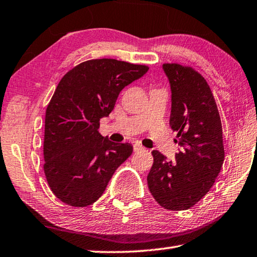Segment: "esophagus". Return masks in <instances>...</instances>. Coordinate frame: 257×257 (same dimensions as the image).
Listing matches in <instances>:
<instances>
[{
	"label": "esophagus",
	"mask_w": 257,
	"mask_h": 257,
	"mask_svg": "<svg viewBox=\"0 0 257 257\" xmlns=\"http://www.w3.org/2000/svg\"><path fill=\"white\" fill-rule=\"evenodd\" d=\"M144 150V148L142 147V145H140V144H134L133 145V151L134 152H140V151H143Z\"/></svg>",
	"instance_id": "1"
}]
</instances>
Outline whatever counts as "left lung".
I'll return each mask as SVG.
<instances>
[{
    "label": "left lung",
    "mask_w": 257,
    "mask_h": 257,
    "mask_svg": "<svg viewBox=\"0 0 257 257\" xmlns=\"http://www.w3.org/2000/svg\"><path fill=\"white\" fill-rule=\"evenodd\" d=\"M172 93L171 128L181 147L174 161L157 150L148 174V187L168 210H187L214 186L224 163L222 127L209 85L192 67L163 64Z\"/></svg>",
    "instance_id": "obj_1"
}]
</instances>
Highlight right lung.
I'll return each mask as SVG.
<instances>
[{
  "label": "right lung",
  "mask_w": 257,
  "mask_h": 257,
  "mask_svg": "<svg viewBox=\"0 0 257 257\" xmlns=\"http://www.w3.org/2000/svg\"><path fill=\"white\" fill-rule=\"evenodd\" d=\"M149 70L116 59L81 62L62 77L47 106L43 170L58 199L86 207L103 195L116 169L133 152L98 133L125 86Z\"/></svg>",
  "instance_id": "obj_1"
}]
</instances>
